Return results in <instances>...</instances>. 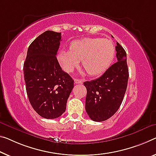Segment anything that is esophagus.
I'll return each instance as SVG.
<instances>
[{
  "label": "esophagus",
  "instance_id": "34e87169",
  "mask_svg": "<svg viewBox=\"0 0 156 156\" xmlns=\"http://www.w3.org/2000/svg\"><path fill=\"white\" fill-rule=\"evenodd\" d=\"M75 83H79V84H81V83H83V81H82V80H78V79H75Z\"/></svg>",
  "mask_w": 156,
  "mask_h": 156
}]
</instances>
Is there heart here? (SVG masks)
I'll return each instance as SVG.
<instances>
[{
	"label": "heart",
	"mask_w": 156,
	"mask_h": 156,
	"mask_svg": "<svg viewBox=\"0 0 156 156\" xmlns=\"http://www.w3.org/2000/svg\"><path fill=\"white\" fill-rule=\"evenodd\" d=\"M115 47L111 40L98 37H86L74 40L70 50H62L58 60L62 68L71 73L80 61L89 75H98L109 68L113 61Z\"/></svg>",
	"instance_id": "b5f03b06"
}]
</instances>
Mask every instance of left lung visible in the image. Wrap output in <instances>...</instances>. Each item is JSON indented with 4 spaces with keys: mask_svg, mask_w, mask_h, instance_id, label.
I'll use <instances>...</instances> for the list:
<instances>
[{
    "mask_svg": "<svg viewBox=\"0 0 156 156\" xmlns=\"http://www.w3.org/2000/svg\"><path fill=\"white\" fill-rule=\"evenodd\" d=\"M113 37V36H112ZM116 63L99 78L85 81L87 90L86 111L93 121H106L118 111L123 101L129 77L126 52L116 42Z\"/></svg>",
    "mask_w": 156,
    "mask_h": 156,
    "instance_id": "1",
    "label": "left lung"
}]
</instances>
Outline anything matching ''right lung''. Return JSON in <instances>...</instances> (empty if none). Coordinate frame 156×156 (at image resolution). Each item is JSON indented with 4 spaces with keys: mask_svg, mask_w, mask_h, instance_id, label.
Listing matches in <instances>:
<instances>
[{
    "mask_svg": "<svg viewBox=\"0 0 156 156\" xmlns=\"http://www.w3.org/2000/svg\"><path fill=\"white\" fill-rule=\"evenodd\" d=\"M61 33L47 30L30 44L23 64L26 93L33 109L44 119L58 118L66 109L74 80L56 58Z\"/></svg>",
    "mask_w": 156,
    "mask_h": 156,
    "instance_id": "add662e5",
    "label": "right lung"
}]
</instances>
